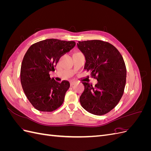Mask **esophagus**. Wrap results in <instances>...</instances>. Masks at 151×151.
Wrapping results in <instances>:
<instances>
[{"instance_id":"1","label":"esophagus","mask_w":151,"mask_h":151,"mask_svg":"<svg viewBox=\"0 0 151 151\" xmlns=\"http://www.w3.org/2000/svg\"><path fill=\"white\" fill-rule=\"evenodd\" d=\"M75 84H76V81H70V86H72L73 85Z\"/></svg>"}]
</instances>
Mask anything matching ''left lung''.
I'll use <instances>...</instances> for the list:
<instances>
[{
  "mask_svg": "<svg viewBox=\"0 0 151 151\" xmlns=\"http://www.w3.org/2000/svg\"><path fill=\"white\" fill-rule=\"evenodd\" d=\"M77 46L86 58L84 69L98 81L95 86L83 82L81 106L93 115H104L115 108L122 97L127 76L124 60L113 45L103 41L78 42Z\"/></svg>",
  "mask_w": 151,
  "mask_h": 151,
  "instance_id": "8db88e82",
  "label": "left lung"
}]
</instances>
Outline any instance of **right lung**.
Instances as JSON below:
<instances>
[{
  "label": "right lung",
  "mask_w": 151,
  "mask_h": 151,
  "mask_svg": "<svg viewBox=\"0 0 151 151\" xmlns=\"http://www.w3.org/2000/svg\"><path fill=\"white\" fill-rule=\"evenodd\" d=\"M73 41L47 39L33 44L27 50L21 67V83L31 104L40 111H53L60 107L70 87L69 82L51 78L60 57L75 47Z\"/></svg>",
  "instance_id": "obj_1"
}]
</instances>
